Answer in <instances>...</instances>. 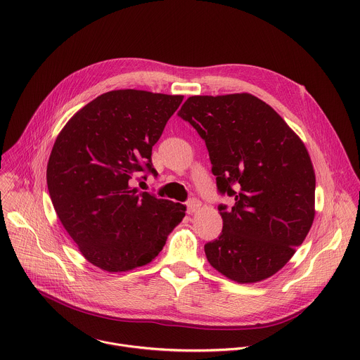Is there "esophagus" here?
I'll list each match as a JSON object with an SVG mask.
<instances>
[{"instance_id": "34e87169", "label": "esophagus", "mask_w": 360, "mask_h": 360, "mask_svg": "<svg viewBox=\"0 0 360 360\" xmlns=\"http://www.w3.org/2000/svg\"><path fill=\"white\" fill-rule=\"evenodd\" d=\"M200 206H202V203H200V200L199 199H195V198H192L188 203H186V207H188V213L189 214H193V213H196L199 209H200Z\"/></svg>"}]
</instances>
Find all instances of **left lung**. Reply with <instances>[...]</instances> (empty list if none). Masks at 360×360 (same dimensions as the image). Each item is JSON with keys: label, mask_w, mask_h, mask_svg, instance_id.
I'll return each mask as SVG.
<instances>
[{"label": "left lung", "mask_w": 360, "mask_h": 360, "mask_svg": "<svg viewBox=\"0 0 360 360\" xmlns=\"http://www.w3.org/2000/svg\"><path fill=\"white\" fill-rule=\"evenodd\" d=\"M205 140L221 195L223 230L205 245L209 264L237 283L281 271L307 237L316 174L304 143L274 108L243 92L189 96L178 112Z\"/></svg>", "instance_id": "1"}]
</instances>
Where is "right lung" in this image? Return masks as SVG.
I'll use <instances>...</instances> for the list:
<instances>
[{
	"instance_id": "add662e5",
	"label": "right lung",
	"mask_w": 360,
	"mask_h": 360,
	"mask_svg": "<svg viewBox=\"0 0 360 360\" xmlns=\"http://www.w3.org/2000/svg\"><path fill=\"white\" fill-rule=\"evenodd\" d=\"M182 99L109 91L79 109L54 141L46 171L51 203L79 252L102 271L150 264L185 217L184 205L133 186L139 172L157 175L151 150Z\"/></svg>"
}]
</instances>
